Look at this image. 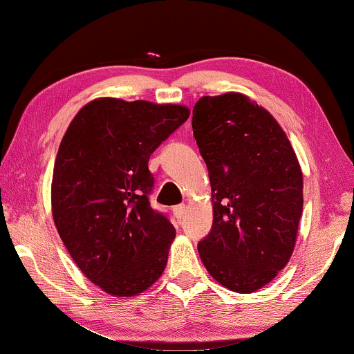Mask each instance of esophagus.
Returning <instances> with one entry per match:
<instances>
[{
  "label": "esophagus",
  "instance_id": "obj_1",
  "mask_svg": "<svg viewBox=\"0 0 354 354\" xmlns=\"http://www.w3.org/2000/svg\"><path fill=\"white\" fill-rule=\"evenodd\" d=\"M172 212H174V216H176L177 219H183L185 214H187V207H185V205H177V207L172 208Z\"/></svg>",
  "mask_w": 354,
  "mask_h": 354
}]
</instances>
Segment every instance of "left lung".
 Wrapping results in <instances>:
<instances>
[{"mask_svg": "<svg viewBox=\"0 0 354 354\" xmlns=\"http://www.w3.org/2000/svg\"><path fill=\"white\" fill-rule=\"evenodd\" d=\"M193 129L213 193L201 259L224 288L257 292L292 257L303 212L299 158L270 111L243 93L202 96Z\"/></svg>", "mask_w": 354, "mask_h": 354, "instance_id": "8db88e82", "label": "left lung"}]
</instances>
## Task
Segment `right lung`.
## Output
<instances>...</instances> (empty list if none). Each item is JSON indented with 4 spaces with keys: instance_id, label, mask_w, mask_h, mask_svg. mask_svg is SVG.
Segmentation results:
<instances>
[{
    "instance_id": "obj_1",
    "label": "right lung",
    "mask_w": 354,
    "mask_h": 354,
    "mask_svg": "<svg viewBox=\"0 0 354 354\" xmlns=\"http://www.w3.org/2000/svg\"><path fill=\"white\" fill-rule=\"evenodd\" d=\"M180 104L96 97L68 126L55 157L51 212L80 272L113 297L163 274L176 228L149 203L151 153L188 120Z\"/></svg>"
}]
</instances>
